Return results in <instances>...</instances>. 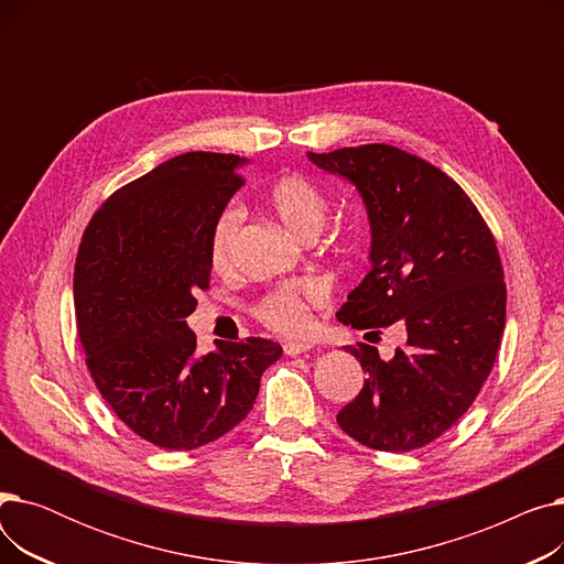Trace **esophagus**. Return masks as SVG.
Returning a JSON list of instances; mask_svg holds the SVG:
<instances>
[{"label":"esophagus","mask_w":564,"mask_h":564,"mask_svg":"<svg viewBox=\"0 0 564 564\" xmlns=\"http://www.w3.org/2000/svg\"><path fill=\"white\" fill-rule=\"evenodd\" d=\"M313 345L311 343H285L283 345V351L288 354V357H300V354L308 351Z\"/></svg>","instance_id":"34e87169"}]
</instances>
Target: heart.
<instances>
[{"mask_svg": "<svg viewBox=\"0 0 564 564\" xmlns=\"http://www.w3.org/2000/svg\"><path fill=\"white\" fill-rule=\"evenodd\" d=\"M264 200L270 210L302 240L317 235L329 217V198L317 183L302 173H285L267 187ZM242 226V210L228 205L219 213L210 230V260L217 270L230 262L237 232ZM322 302V290L315 283L281 285L258 304V317L267 327L283 336H300L311 327V304Z\"/></svg>", "mask_w": 564, "mask_h": 564, "instance_id": "heart-1", "label": "heart"}]
</instances>
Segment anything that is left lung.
<instances>
[{
	"mask_svg": "<svg viewBox=\"0 0 564 564\" xmlns=\"http://www.w3.org/2000/svg\"><path fill=\"white\" fill-rule=\"evenodd\" d=\"M308 160L357 187L370 221V272L336 317L372 334L406 329L391 359L349 347L366 381L336 421L372 451L423 448L464 416L496 361L508 292L494 235L453 177L395 145Z\"/></svg>",
	"mask_w": 564,
	"mask_h": 564,
	"instance_id": "8db88e82",
	"label": "left lung"
}]
</instances>
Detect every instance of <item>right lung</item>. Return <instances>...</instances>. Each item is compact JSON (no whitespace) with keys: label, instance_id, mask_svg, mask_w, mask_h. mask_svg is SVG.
I'll use <instances>...</instances> for the list:
<instances>
[{"label":"right lung","instance_id":"1","mask_svg":"<svg viewBox=\"0 0 564 564\" xmlns=\"http://www.w3.org/2000/svg\"><path fill=\"white\" fill-rule=\"evenodd\" d=\"M245 162L177 155L111 194L82 235L73 292L88 372L116 416L158 448L194 451L240 425L283 354L264 338L198 354L185 319L210 283V230Z\"/></svg>","mask_w":564,"mask_h":564}]
</instances>
